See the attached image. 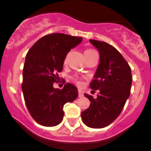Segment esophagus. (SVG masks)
I'll list each match as a JSON object with an SVG mask.
<instances>
[{"label": "esophagus", "mask_w": 151, "mask_h": 151, "mask_svg": "<svg viewBox=\"0 0 151 151\" xmlns=\"http://www.w3.org/2000/svg\"><path fill=\"white\" fill-rule=\"evenodd\" d=\"M83 94H84V92H83L82 90L78 89V97H83Z\"/></svg>", "instance_id": "obj_1"}]
</instances>
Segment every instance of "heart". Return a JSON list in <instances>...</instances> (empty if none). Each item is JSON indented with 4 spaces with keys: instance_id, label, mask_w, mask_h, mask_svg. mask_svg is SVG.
Masks as SVG:
<instances>
[{
    "instance_id": "b5f03b06",
    "label": "heart",
    "mask_w": 151,
    "mask_h": 151,
    "mask_svg": "<svg viewBox=\"0 0 151 151\" xmlns=\"http://www.w3.org/2000/svg\"><path fill=\"white\" fill-rule=\"evenodd\" d=\"M95 54H97V52L92 49H87L84 52V55H85V57H86V60H88V58H90L91 57H92V56ZM70 52H68V54L65 55V59H64V64H67V63H68V59H69L70 57ZM71 80H72L73 82H74V83H76L77 85H81L82 83V78L81 77L79 76L75 75L72 76V77H71Z\"/></svg>"
}]
</instances>
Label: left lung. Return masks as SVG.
<instances>
[{
	"instance_id": "1",
	"label": "left lung",
	"mask_w": 151,
	"mask_h": 151,
	"mask_svg": "<svg viewBox=\"0 0 151 151\" xmlns=\"http://www.w3.org/2000/svg\"><path fill=\"white\" fill-rule=\"evenodd\" d=\"M98 49L99 64L90 88L99 90L97 97L84 94L91 102L81 113L83 122L91 128H104L120 115L131 91V68L120 52L104 41L90 39Z\"/></svg>"
}]
</instances>
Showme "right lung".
<instances>
[{"mask_svg":"<svg viewBox=\"0 0 151 151\" xmlns=\"http://www.w3.org/2000/svg\"><path fill=\"white\" fill-rule=\"evenodd\" d=\"M82 41L81 37L51 33L42 37L29 49L23 68L22 83L24 102L32 119L45 127L61 123L63 107L78 95V88L68 83L54 88L62 72L65 55Z\"/></svg>","mask_w":151,"mask_h":151,"instance_id":"obj_1","label":"right lung"}]
</instances>
